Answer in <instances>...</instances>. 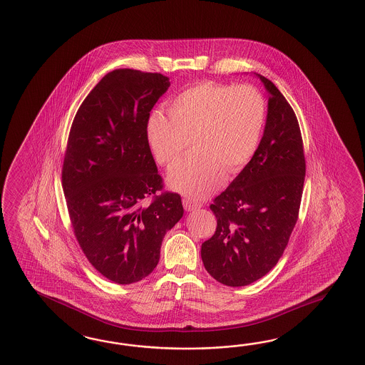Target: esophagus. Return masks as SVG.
<instances>
[{"mask_svg": "<svg viewBox=\"0 0 365 365\" xmlns=\"http://www.w3.org/2000/svg\"><path fill=\"white\" fill-rule=\"evenodd\" d=\"M182 205H184V209L187 212H192L195 209H200L202 206V202L200 200H197V198H193V197H184L182 198Z\"/></svg>", "mask_w": 365, "mask_h": 365, "instance_id": "esophagus-1", "label": "esophagus"}]
</instances>
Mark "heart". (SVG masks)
I'll list each match as a JSON object with an SVG mask.
<instances>
[{"instance_id": "1", "label": "heart", "mask_w": 365, "mask_h": 365, "mask_svg": "<svg viewBox=\"0 0 365 365\" xmlns=\"http://www.w3.org/2000/svg\"><path fill=\"white\" fill-rule=\"evenodd\" d=\"M170 117L155 111L147 140L155 160L172 167L190 145L195 151L170 170V187L202 198L218 185L222 172L237 173L252 159L263 136L267 101L254 85L201 81L175 96Z\"/></svg>"}]
</instances>
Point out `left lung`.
Returning <instances> with one entry per match:
<instances>
[{
  "mask_svg": "<svg viewBox=\"0 0 365 365\" xmlns=\"http://www.w3.org/2000/svg\"><path fill=\"white\" fill-rule=\"evenodd\" d=\"M268 115L252 159L210 210L217 230L202 243L205 269L227 287L262 279L280 260L296 226L305 181L304 142L296 114L267 77Z\"/></svg>",
  "mask_w": 365,
  "mask_h": 365,
  "instance_id": "left-lung-1",
  "label": "left lung"
}]
</instances>
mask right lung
<instances>
[{"label": "right lung", "instance_id": "obj_1", "mask_svg": "<svg viewBox=\"0 0 365 365\" xmlns=\"http://www.w3.org/2000/svg\"><path fill=\"white\" fill-rule=\"evenodd\" d=\"M168 77L115 69L80 105L61 168L73 234L88 262L115 284L147 277L167 231L184 214L147 140V122Z\"/></svg>", "mask_w": 365, "mask_h": 365}]
</instances>
